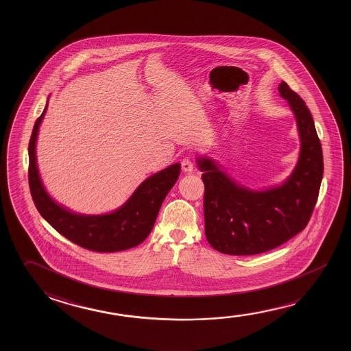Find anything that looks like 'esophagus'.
Returning a JSON list of instances; mask_svg holds the SVG:
<instances>
[{
    "mask_svg": "<svg viewBox=\"0 0 351 351\" xmlns=\"http://www.w3.org/2000/svg\"><path fill=\"white\" fill-rule=\"evenodd\" d=\"M181 167H182V170H184V173H192V170H193V164H192V161L189 158H184L181 160Z\"/></svg>",
    "mask_w": 351,
    "mask_h": 351,
    "instance_id": "34e87169",
    "label": "esophagus"
}]
</instances>
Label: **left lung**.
I'll return each mask as SVG.
<instances>
[{
  "label": "left lung",
  "mask_w": 351,
  "mask_h": 351,
  "mask_svg": "<svg viewBox=\"0 0 351 351\" xmlns=\"http://www.w3.org/2000/svg\"><path fill=\"white\" fill-rule=\"evenodd\" d=\"M278 90L291 108L300 137L299 160L282 184L252 190L231 178L212 158L195 159L204 182L206 237L219 252L251 256L278 247L304 230L316 206L323 154L315 122L285 82Z\"/></svg>",
  "instance_id": "1"
}]
</instances>
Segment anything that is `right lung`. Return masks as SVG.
Returning a JSON list of instances; mask_svg holds the SVG:
<instances>
[{
	"label": "right lung",
	"instance_id": "1",
	"mask_svg": "<svg viewBox=\"0 0 351 351\" xmlns=\"http://www.w3.org/2000/svg\"><path fill=\"white\" fill-rule=\"evenodd\" d=\"M47 103L29 141V189L35 207L55 230L81 247L95 252H117L138 246L153 229L162 202L178 181L181 164H173L145 178L114 212L98 215L72 212L47 193L38 169L36 139Z\"/></svg>",
	"mask_w": 351,
	"mask_h": 351
}]
</instances>
